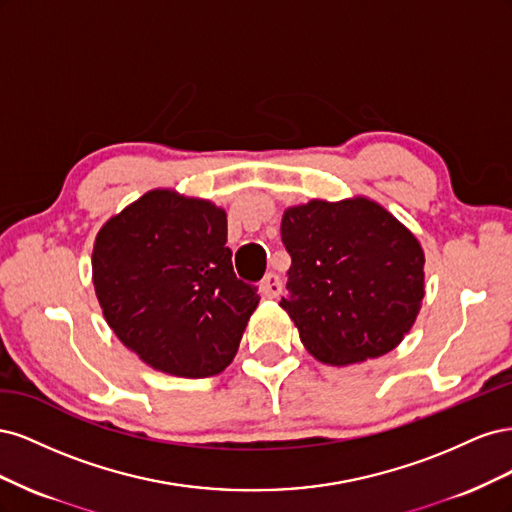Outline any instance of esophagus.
<instances>
[{"label": "esophagus", "mask_w": 512, "mask_h": 512, "mask_svg": "<svg viewBox=\"0 0 512 512\" xmlns=\"http://www.w3.org/2000/svg\"><path fill=\"white\" fill-rule=\"evenodd\" d=\"M282 277L277 275V273H273V271H269L265 277H262V282H260V290H262V294H265V297H269V299H275V297H280L282 294Z\"/></svg>", "instance_id": "esophagus-1"}]
</instances>
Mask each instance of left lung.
Masks as SVG:
<instances>
[{"mask_svg": "<svg viewBox=\"0 0 512 512\" xmlns=\"http://www.w3.org/2000/svg\"><path fill=\"white\" fill-rule=\"evenodd\" d=\"M282 307L318 361L350 365L393 350L425 294V256L410 230L367 198L290 207Z\"/></svg>", "mask_w": 512, "mask_h": 512, "instance_id": "8db88e82", "label": "left lung"}]
</instances>
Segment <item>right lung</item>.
I'll use <instances>...</instances> for the list:
<instances>
[{
  "label": "right lung",
  "mask_w": 512,
  "mask_h": 512,
  "mask_svg": "<svg viewBox=\"0 0 512 512\" xmlns=\"http://www.w3.org/2000/svg\"><path fill=\"white\" fill-rule=\"evenodd\" d=\"M226 213L209 200L147 192L108 220L91 269L108 327L153 369L209 378L235 359L258 286L232 269Z\"/></svg>",
  "instance_id": "right-lung-1"
}]
</instances>
